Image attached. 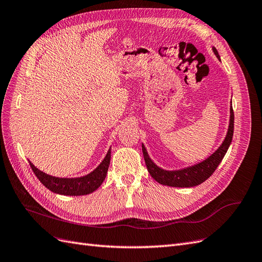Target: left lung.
<instances>
[{
  "label": "left lung",
  "instance_id": "8db88e82",
  "mask_svg": "<svg viewBox=\"0 0 262 262\" xmlns=\"http://www.w3.org/2000/svg\"><path fill=\"white\" fill-rule=\"evenodd\" d=\"M214 54L216 55L217 59H220V55L217 50L212 48ZM234 133V112L233 107L231 106V116H229V124L226 137L223 141V143L214 152L211 156H209L207 160L202 161L201 163H198L193 166H189V167L178 169V170H166L161 167H158L155 163L150 160L145 146L142 144V150H143L144 161L146 164L147 170L149 175L153 177L157 182L161 185L169 186V187H178V188H190L202 184L203 181L207 180L212 173L215 171L217 166L223 160L227 149L232 143Z\"/></svg>",
  "mask_w": 262,
  "mask_h": 262
}]
</instances>
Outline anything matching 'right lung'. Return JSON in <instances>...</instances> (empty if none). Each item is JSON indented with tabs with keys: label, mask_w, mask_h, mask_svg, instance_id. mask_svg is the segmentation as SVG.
Segmentation results:
<instances>
[{
	"label": "right lung",
	"mask_w": 262,
	"mask_h": 262,
	"mask_svg": "<svg viewBox=\"0 0 262 262\" xmlns=\"http://www.w3.org/2000/svg\"><path fill=\"white\" fill-rule=\"evenodd\" d=\"M110 154H112V152H110L109 148L104 161L99 164L96 169H94L89 175L77 178L53 177L39 170L37 167H35V165L31 164L30 161L29 165L41 184L47 189L51 190L52 192L63 195H85L94 192L105 180L110 164V157H112Z\"/></svg>",
	"instance_id": "add662e5"
}]
</instances>
